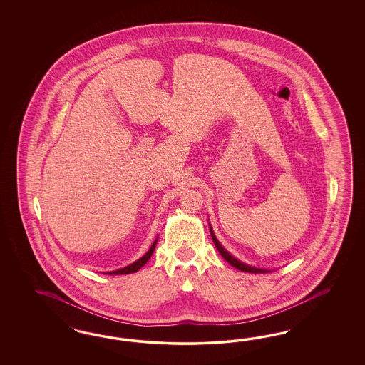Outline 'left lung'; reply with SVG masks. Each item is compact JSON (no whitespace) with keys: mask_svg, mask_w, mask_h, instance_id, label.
Instances as JSON below:
<instances>
[{"mask_svg":"<svg viewBox=\"0 0 365 365\" xmlns=\"http://www.w3.org/2000/svg\"><path fill=\"white\" fill-rule=\"evenodd\" d=\"M210 234L211 238H212V242L215 245V247L218 249V252L221 253L222 257L230 264V265L234 266L235 269H238V270H241V272H246V273H255V274H258V273H270L272 270H266V269H259V267H255V266H249L246 265V264H243L241 261H238L237 258H234L223 246H222L220 241L217 240V237H215V234L212 232V229H211L210 225Z\"/></svg>","mask_w":365,"mask_h":365,"instance_id":"left-lung-1","label":"left lung"}]
</instances>
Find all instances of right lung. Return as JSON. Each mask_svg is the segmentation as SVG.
Masks as SVG:
<instances>
[{
	"label": "right lung",
	"mask_w": 365,
	"mask_h": 365,
	"mask_svg": "<svg viewBox=\"0 0 365 365\" xmlns=\"http://www.w3.org/2000/svg\"><path fill=\"white\" fill-rule=\"evenodd\" d=\"M156 242H158V238L155 240L154 243L151 245V247L148 249V252L145 253V255L142 257V258H139L138 261H135L133 264L131 265L125 266V267H123V269H118V270H113V272H108V273H104V274H110V276H119V274H130V273H135V272H138L142 266L145 265L147 264V261L150 259V257L153 255L155 250V246H156Z\"/></svg>",
	"instance_id": "obj_1"
}]
</instances>
